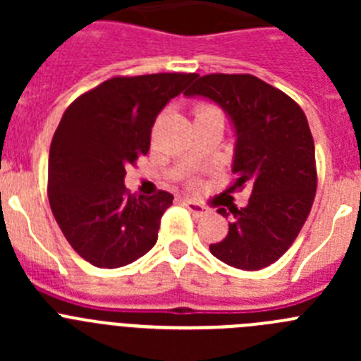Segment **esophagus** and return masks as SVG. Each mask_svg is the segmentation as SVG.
<instances>
[{"mask_svg": "<svg viewBox=\"0 0 361 361\" xmlns=\"http://www.w3.org/2000/svg\"><path fill=\"white\" fill-rule=\"evenodd\" d=\"M184 206L188 208V212L193 213L195 216H202V215H206V213H208V208H204L202 204L195 202V200L186 199V200H184Z\"/></svg>", "mask_w": 361, "mask_h": 361, "instance_id": "esophagus-1", "label": "esophagus"}]
</instances>
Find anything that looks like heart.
I'll return each mask as SVG.
<instances>
[{
  "label": "heart",
  "mask_w": 361,
  "mask_h": 361,
  "mask_svg": "<svg viewBox=\"0 0 361 361\" xmlns=\"http://www.w3.org/2000/svg\"><path fill=\"white\" fill-rule=\"evenodd\" d=\"M212 111H216V110H215V108H212V106H199V108H197V111H195V117L206 116V114H212Z\"/></svg>",
  "instance_id": "1"
}]
</instances>
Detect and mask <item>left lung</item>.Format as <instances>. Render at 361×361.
<instances>
[{"instance_id": "left-lung-1", "label": "left lung", "mask_w": 361, "mask_h": 361, "mask_svg": "<svg viewBox=\"0 0 361 361\" xmlns=\"http://www.w3.org/2000/svg\"><path fill=\"white\" fill-rule=\"evenodd\" d=\"M186 97H204L226 111L235 130L231 190L251 188L231 216L222 242L209 244L228 266L258 271L276 262L298 237L317 193L314 142L302 108L289 95L250 73L195 75Z\"/></svg>"}]
</instances>
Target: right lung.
Segmentation results:
<instances>
[{
  "label": "right lung",
  "instance_id": "1",
  "mask_svg": "<svg viewBox=\"0 0 361 361\" xmlns=\"http://www.w3.org/2000/svg\"><path fill=\"white\" fill-rule=\"evenodd\" d=\"M197 73L114 78L66 108L49 157V200L75 253L114 269L148 253L173 195H130L126 166L146 155L162 108Z\"/></svg>",
  "mask_w": 361,
  "mask_h": 361
}]
</instances>
